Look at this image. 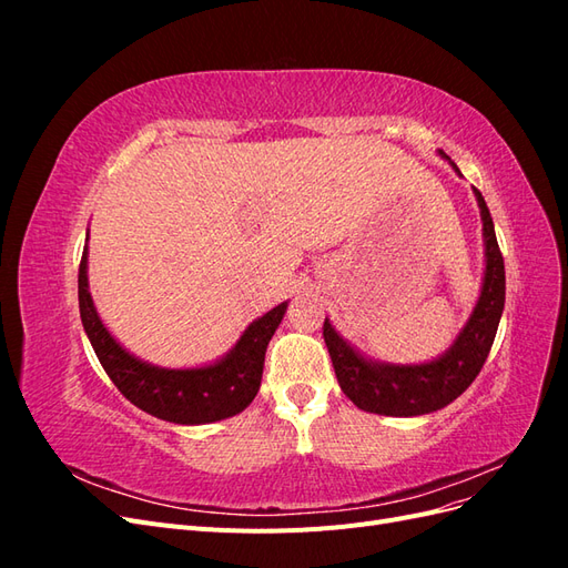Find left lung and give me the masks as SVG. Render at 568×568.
<instances>
[{"mask_svg":"<svg viewBox=\"0 0 568 568\" xmlns=\"http://www.w3.org/2000/svg\"><path fill=\"white\" fill-rule=\"evenodd\" d=\"M438 156L462 175L440 149ZM474 196L484 222L486 267L474 311L448 351L419 365L379 363L343 338L329 317L324 320V343L329 348L338 386L359 409L384 417L428 415L459 398L484 367L505 311V261L497 246L488 205L478 189H474Z\"/></svg>","mask_w":568,"mask_h":568,"instance_id":"obj_1","label":"left lung"}]
</instances>
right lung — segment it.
<instances>
[{"instance_id": "obj_1", "label": "right lung", "mask_w": 568, "mask_h": 568, "mask_svg": "<svg viewBox=\"0 0 568 568\" xmlns=\"http://www.w3.org/2000/svg\"><path fill=\"white\" fill-rule=\"evenodd\" d=\"M88 257L90 253L84 244L78 274V301L84 334H88L101 367L132 405L163 422L199 426L234 417L253 403L263 379L267 343L282 324L288 301L253 320L234 346L213 363L182 369L159 367L130 353L101 322L90 294Z\"/></svg>"}]
</instances>
